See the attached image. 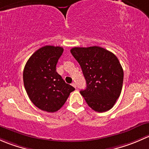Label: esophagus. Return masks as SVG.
<instances>
[{"mask_svg": "<svg viewBox=\"0 0 149 149\" xmlns=\"http://www.w3.org/2000/svg\"><path fill=\"white\" fill-rule=\"evenodd\" d=\"M71 85L73 86L74 87V88H76V83H74V82H73V83H72Z\"/></svg>", "mask_w": 149, "mask_h": 149, "instance_id": "34e87169", "label": "esophagus"}]
</instances>
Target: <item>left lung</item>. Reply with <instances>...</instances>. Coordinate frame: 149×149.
<instances>
[{
	"instance_id": "left-lung-1",
	"label": "left lung",
	"mask_w": 149,
	"mask_h": 149,
	"mask_svg": "<svg viewBox=\"0 0 149 149\" xmlns=\"http://www.w3.org/2000/svg\"><path fill=\"white\" fill-rule=\"evenodd\" d=\"M70 52L85 77L86 88L80 93L88 106L98 112L113 107L123 83V70L118 58L98 46L73 47Z\"/></svg>"
}]
</instances>
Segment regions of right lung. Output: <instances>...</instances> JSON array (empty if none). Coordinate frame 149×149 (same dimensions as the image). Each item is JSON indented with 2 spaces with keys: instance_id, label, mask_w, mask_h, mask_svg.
I'll return each instance as SVG.
<instances>
[{
  "instance_id": "1",
  "label": "right lung",
  "mask_w": 149,
  "mask_h": 149,
  "mask_svg": "<svg viewBox=\"0 0 149 149\" xmlns=\"http://www.w3.org/2000/svg\"><path fill=\"white\" fill-rule=\"evenodd\" d=\"M63 52L61 47H42L33 53L24 69V85L30 100L39 109L48 112L61 109L75 90L56 71Z\"/></svg>"
}]
</instances>
